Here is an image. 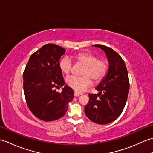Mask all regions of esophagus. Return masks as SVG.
I'll use <instances>...</instances> for the list:
<instances>
[{
    "mask_svg": "<svg viewBox=\"0 0 153 153\" xmlns=\"http://www.w3.org/2000/svg\"><path fill=\"white\" fill-rule=\"evenodd\" d=\"M82 95V93H78V92H77V91H74V96L75 97H78L79 95Z\"/></svg>",
    "mask_w": 153,
    "mask_h": 153,
    "instance_id": "34e87169",
    "label": "esophagus"
}]
</instances>
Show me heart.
<instances>
[{
  "label": "heart",
  "instance_id": "b5f03b06",
  "mask_svg": "<svg viewBox=\"0 0 153 153\" xmlns=\"http://www.w3.org/2000/svg\"><path fill=\"white\" fill-rule=\"evenodd\" d=\"M76 63L84 66L83 77L70 76L66 78V83L71 89L77 92H83L92 85V78L95 82H99L107 73L108 64L105 60L98 59L95 54L82 52L73 56ZM58 67L63 74L68 75L71 70V61L69 58H62L58 62Z\"/></svg>",
  "mask_w": 153,
  "mask_h": 153
}]
</instances>
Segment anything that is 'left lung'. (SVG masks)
<instances>
[{"instance_id":"1","label":"left lung","mask_w":153,"mask_h":153,"mask_svg":"<svg viewBox=\"0 0 153 153\" xmlns=\"http://www.w3.org/2000/svg\"><path fill=\"white\" fill-rule=\"evenodd\" d=\"M93 46L105 51L109 67L106 76L95 87L99 93L89 94L85 113L92 122L107 124L118 118L124 108L129 89L128 70L122 57L111 48L102 45Z\"/></svg>"}]
</instances>
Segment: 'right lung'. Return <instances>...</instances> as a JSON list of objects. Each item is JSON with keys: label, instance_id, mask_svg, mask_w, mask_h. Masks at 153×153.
Listing matches in <instances>:
<instances>
[{"label": "right lung", "instance_id": "1", "mask_svg": "<svg viewBox=\"0 0 153 153\" xmlns=\"http://www.w3.org/2000/svg\"><path fill=\"white\" fill-rule=\"evenodd\" d=\"M64 48L46 44L31 55L23 74L24 91L28 108L37 118L45 122L56 120L64 116L68 104L73 100L74 91L64 85L60 93L55 88L64 85L58 67Z\"/></svg>", "mask_w": 153, "mask_h": 153}]
</instances>
